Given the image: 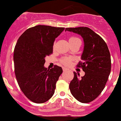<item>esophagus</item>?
Listing matches in <instances>:
<instances>
[{"label":"esophagus","mask_w":121,"mask_h":121,"mask_svg":"<svg viewBox=\"0 0 121 121\" xmlns=\"http://www.w3.org/2000/svg\"><path fill=\"white\" fill-rule=\"evenodd\" d=\"M62 70H63V71H67V69L66 68H65V67H63L62 68Z\"/></svg>","instance_id":"obj_1"}]
</instances>
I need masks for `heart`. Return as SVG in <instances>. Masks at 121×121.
Wrapping results in <instances>:
<instances>
[{"mask_svg":"<svg viewBox=\"0 0 121 121\" xmlns=\"http://www.w3.org/2000/svg\"><path fill=\"white\" fill-rule=\"evenodd\" d=\"M78 39H79L78 38H77V37H71L69 38V43H71V42H73L75 41V40H78ZM71 58H70V57H64V58L62 59L61 60H60V62L62 63V64H63V65H64L65 66H68L70 64V63H71Z\"/></svg>","mask_w":121,"mask_h":121,"instance_id":"obj_1","label":"heart"}]
</instances>
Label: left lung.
I'll return each instance as SVG.
<instances>
[{
  "mask_svg": "<svg viewBox=\"0 0 121 121\" xmlns=\"http://www.w3.org/2000/svg\"><path fill=\"white\" fill-rule=\"evenodd\" d=\"M65 31L81 35L84 40L82 61L77 66L82 67L85 75L79 78V73L74 71L69 88L78 101L88 103L101 93L107 82L111 71L110 51L102 37L89 28H67Z\"/></svg>",
  "mask_w": 121,
  "mask_h": 121,
  "instance_id": "8db88e82",
  "label": "left lung"
}]
</instances>
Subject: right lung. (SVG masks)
Wrapping results in <instances>:
<instances>
[{"label": "right lung", "mask_w": 121, "mask_h": 121, "mask_svg": "<svg viewBox=\"0 0 121 121\" xmlns=\"http://www.w3.org/2000/svg\"><path fill=\"white\" fill-rule=\"evenodd\" d=\"M64 30L37 25L27 29L17 42L13 56L15 74L21 90L32 102L44 103L54 95L62 69L54 65L48 70L44 64L46 56L53 53L56 38Z\"/></svg>", "instance_id": "1"}]
</instances>
